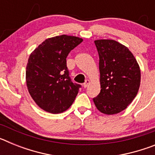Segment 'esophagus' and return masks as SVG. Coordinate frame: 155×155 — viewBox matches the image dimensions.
Instances as JSON below:
<instances>
[{
	"label": "esophagus",
	"mask_w": 155,
	"mask_h": 155,
	"mask_svg": "<svg viewBox=\"0 0 155 155\" xmlns=\"http://www.w3.org/2000/svg\"><path fill=\"white\" fill-rule=\"evenodd\" d=\"M89 83H90V81L87 80H87L85 81V82H84V84H83V85H84V87H87V85H88V84H89Z\"/></svg>",
	"instance_id": "esophagus-1"
}]
</instances>
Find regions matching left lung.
<instances>
[{
	"label": "left lung",
	"mask_w": 155,
	"mask_h": 155,
	"mask_svg": "<svg viewBox=\"0 0 155 155\" xmlns=\"http://www.w3.org/2000/svg\"><path fill=\"white\" fill-rule=\"evenodd\" d=\"M99 56L101 91L93 102L104 114L119 113L132 102L140 84V70L129 49L110 39L94 41Z\"/></svg>",
	"instance_id": "1"
}]
</instances>
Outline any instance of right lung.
I'll return each instance as SVG.
<instances>
[{
	"mask_svg": "<svg viewBox=\"0 0 155 155\" xmlns=\"http://www.w3.org/2000/svg\"><path fill=\"white\" fill-rule=\"evenodd\" d=\"M83 39L62 35L47 39L31 53L26 67V84L41 109L57 114L72 105L81 85L71 81L67 57Z\"/></svg>",
	"mask_w": 155,
	"mask_h": 155,
	"instance_id": "add662e5",
	"label": "right lung"
}]
</instances>
